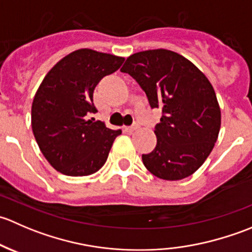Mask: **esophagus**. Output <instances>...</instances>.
Wrapping results in <instances>:
<instances>
[{"instance_id": "1", "label": "esophagus", "mask_w": 252, "mask_h": 252, "mask_svg": "<svg viewBox=\"0 0 252 252\" xmlns=\"http://www.w3.org/2000/svg\"><path fill=\"white\" fill-rule=\"evenodd\" d=\"M139 124L138 123H134L133 126H128V128H126V130L128 131H130V133H133V131H135V130H138L139 129Z\"/></svg>"}]
</instances>
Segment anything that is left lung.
<instances>
[{"instance_id":"8db88e82","label":"left lung","mask_w":252,"mask_h":252,"mask_svg":"<svg viewBox=\"0 0 252 252\" xmlns=\"http://www.w3.org/2000/svg\"><path fill=\"white\" fill-rule=\"evenodd\" d=\"M121 70L138 81L151 108H162L156 147L142 155L147 171L164 180L195 173L220 129V108L210 80L194 63L164 48L129 56Z\"/></svg>"}]
</instances>
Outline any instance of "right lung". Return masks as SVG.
Instances as JSON below:
<instances>
[{
  "mask_svg": "<svg viewBox=\"0 0 252 252\" xmlns=\"http://www.w3.org/2000/svg\"><path fill=\"white\" fill-rule=\"evenodd\" d=\"M123 57L80 48L56 63L40 84L32 106V128L40 151L62 174L83 177L107 161L114 139L112 130L89 113L98 81L116 72Z\"/></svg>",
  "mask_w": 252,
  "mask_h": 252,
  "instance_id": "add662e5",
  "label": "right lung"
}]
</instances>
